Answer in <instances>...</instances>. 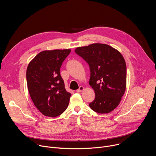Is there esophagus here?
<instances>
[{
	"mask_svg": "<svg viewBox=\"0 0 156 156\" xmlns=\"http://www.w3.org/2000/svg\"><path fill=\"white\" fill-rule=\"evenodd\" d=\"M84 90V87L83 86H80L79 87V89H78V90H76V92L80 93V92L83 91Z\"/></svg>",
	"mask_w": 156,
	"mask_h": 156,
	"instance_id": "obj_1",
	"label": "esophagus"
}]
</instances>
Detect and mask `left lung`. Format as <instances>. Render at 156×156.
Listing matches in <instances>:
<instances>
[{"label":"left lung","mask_w":156,"mask_h":156,"mask_svg":"<svg viewBox=\"0 0 156 156\" xmlns=\"http://www.w3.org/2000/svg\"><path fill=\"white\" fill-rule=\"evenodd\" d=\"M75 52L89 64L90 85L95 99L89 104L99 114L112 112L120 104L126 85V66L121 53L105 44L94 43L78 47Z\"/></svg>","instance_id":"8db88e82"}]
</instances>
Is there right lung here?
Returning <instances> with one entry per match:
<instances>
[{
	"label": "right lung",
	"mask_w": 156,
	"mask_h": 156,
	"mask_svg": "<svg viewBox=\"0 0 156 156\" xmlns=\"http://www.w3.org/2000/svg\"><path fill=\"white\" fill-rule=\"evenodd\" d=\"M70 52V49L44 51L28 65V90L34 105L44 115L57 117L69 105L71 94L65 90L60 69Z\"/></svg>",
	"instance_id": "add662e5"
}]
</instances>
